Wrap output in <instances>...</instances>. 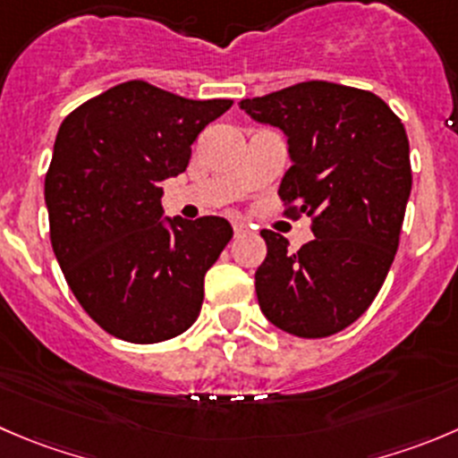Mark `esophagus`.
Returning a JSON list of instances; mask_svg holds the SVG:
<instances>
[{
  "instance_id": "esophagus-1",
  "label": "esophagus",
  "mask_w": 458,
  "mask_h": 458,
  "mask_svg": "<svg viewBox=\"0 0 458 458\" xmlns=\"http://www.w3.org/2000/svg\"><path fill=\"white\" fill-rule=\"evenodd\" d=\"M233 233H234V237H246V234H250V228H248L246 224H234Z\"/></svg>"
}]
</instances>
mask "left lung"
<instances>
[{"label":"left lung","instance_id":"left-lung-1","mask_svg":"<svg viewBox=\"0 0 458 458\" xmlns=\"http://www.w3.org/2000/svg\"><path fill=\"white\" fill-rule=\"evenodd\" d=\"M239 106L288 136L293 165L279 199L315 234L293 252L282 234L261 230V313L291 335L328 337L369 309L396 257L411 192L405 127L376 93L324 80Z\"/></svg>","mask_w":458,"mask_h":458}]
</instances>
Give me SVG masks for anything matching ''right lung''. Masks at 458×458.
Segmentation results:
<instances>
[{"label": "right lung", "mask_w": 458, "mask_h": 458, "mask_svg": "<svg viewBox=\"0 0 458 458\" xmlns=\"http://www.w3.org/2000/svg\"><path fill=\"white\" fill-rule=\"evenodd\" d=\"M233 100H190L143 80L116 84L62 121L44 179L51 246L89 318L134 344L188 331L203 277L233 239L221 216H163L161 183Z\"/></svg>", "instance_id": "add662e5"}]
</instances>
